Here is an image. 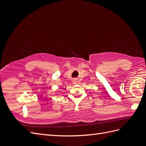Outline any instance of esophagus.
Returning a JSON list of instances; mask_svg holds the SVG:
<instances>
[{
	"label": "esophagus",
	"instance_id": "1",
	"mask_svg": "<svg viewBox=\"0 0 146 146\" xmlns=\"http://www.w3.org/2000/svg\"><path fill=\"white\" fill-rule=\"evenodd\" d=\"M72 83H73L74 84H76V83H77V81L76 80H73V81H72Z\"/></svg>",
	"mask_w": 146,
	"mask_h": 146
}]
</instances>
